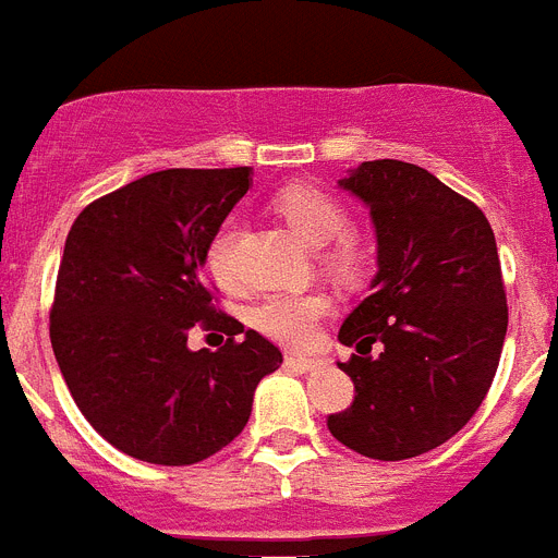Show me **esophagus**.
I'll list each match as a JSON object with an SVG mask.
<instances>
[{
  "instance_id": "obj_1",
  "label": "esophagus",
  "mask_w": 558,
  "mask_h": 558,
  "mask_svg": "<svg viewBox=\"0 0 558 558\" xmlns=\"http://www.w3.org/2000/svg\"><path fill=\"white\" fill-rule=\"evenodd\" d=\"M287 366H292V368H301V372H312V368L315 366H320V360H315V357H301V354H287Z\"/></svg>"
}]
</instances>
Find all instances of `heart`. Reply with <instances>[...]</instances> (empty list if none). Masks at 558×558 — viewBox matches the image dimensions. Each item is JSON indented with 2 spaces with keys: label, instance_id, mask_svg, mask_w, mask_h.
Masks as SVG:
<instances>
[{
  "label": "heart",
  "instance_id": "obj_1",
  "mask_svg": "<svg viewBox=\"0 0 558 558\" xmlns=\"http://www.w3.org/2000/svg\"><path fill=\"white\" fill-rule=\"evenodd\" d=\"M275 209L287 221L294 235L301 238L312 250H323V264L329 266L340 278H357L360 271L366 269L368 250L357 232L345 227V209L343 204L329 195L320 186L312 184H294L278 192ZM235 221H227L215 229L209 238L207 252H204V264L221 287H235L238 269H235ZM326 298L323 294H298V292H278L255 303L250 312V320L257 331L266 337L278 340V343L306 345L315 343L317 323L326 315Z\"/></svg>",
  "mask_w": 558,
  "mask_h": 558
}]
</instances>
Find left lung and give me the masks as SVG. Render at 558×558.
Wrapping results in <instances>:
<instances>
[{
	"label": "left lung",
	"instance_id": "left-lung-1",
	"mask_svg": "<svg viewBox=\"0 0 558 558\" xmlns=\"http://www.w3.org/2000/svg\"><path fill=\"white\" fill-rule=\"evenodd\" d=\"M372 209L377 278L340 326L354 402L329 416L345 448L397 462L442 446L494 383L505 331L502 266L474 201L416 163L363 161L340 181Z\"/></svg>",
	"mask_w": 558,
	"mask_h": 558
}]
</instances>
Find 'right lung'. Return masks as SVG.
Listing matches in <instances>:
<instances>
[{"label": "right lung", "mask_w": 558, "mask_h": 558, "mask_svg": "<svg viewBox=\"0 0 558 558\" xmlns=\"http://www.w3.org/2000/svg\"><path fill=\"white\" fill-rule=\"evenodd\" d=\"M250 167L161 170L82 209L64 243L50 343L78 411L153 465H192L229 446L278 345L218 308L201 278L209 238L250 190ZM192 325L221 330L192 352Z\"/></svg>", "instance_id": "right-lung-1"}]
</instances>
